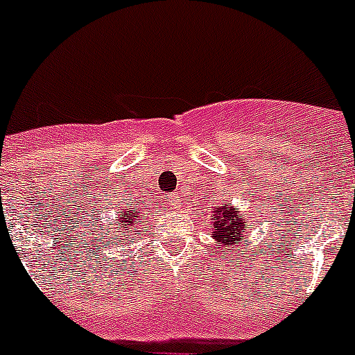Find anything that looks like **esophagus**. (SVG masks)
Instances as JSON below:
<instances>
[{"label": "esophagus", "mask_w": 355, "mask_h": 355, "mask_svg": "<svg viewBox=\"0 0 355 355\" xmlns=\"http://www.w3.org/2000/svg\"><path fill=\"white\" fill-rule=\"evenodd\" d=\"M165 199H167V202L172 206V208H178V206H181V199L178 193H171V196H167Z\"/></svg>", "instance_id": "esophagus-1"}]
</instances>
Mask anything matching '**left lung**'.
Returning a JSON list of instances; mask_svg holds the SVG:
<instances>
[{"label": "left lung", "mask_w": 355, "mask_h": 355, "mask_svg": "<svg viewBox=\"0 0 355 355\" xmlns=\"http://www.w3.org/2000/svg\"><path fill=\"white\" fill-rule=\"evenodd\" d=\"M213 229H215L213 231L215 233L213 238H215L216 243H220V247L225 252L233 254L236 243H240L241 238L245 236L247 222L240 215V211L231 202H227V205L215 209V215H213Z\"/></svg>", "instance_id": "8db88e82"}]
</instances>
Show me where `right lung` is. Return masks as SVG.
Instances as JSON below:
<instances>
[{
  "mask_svg": "<svg viewBox=\"0 0 355 355\" xmlns=\"http://www.w3.org/2000/svg\"><path fill=\"white\" fill-rule=\"evenodd\" d=\"M115 222H119L121 231H117V227H112V224H114V220H112L110 224H106V227L101 229V234L96 236L97 247H103V250H115L130 245L133 238L139 236L144 229L142 211L139 208H133L131 205H126L124 208L117 209ZM99 227H101V224H99Z\"/></svg>",
  "mask_w": 355,
  "mask_h": 355,
  "instance_id": "right-lung-1",
  "label": "right lung"
}]
</instances>
